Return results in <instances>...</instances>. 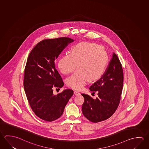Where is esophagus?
<instances>
[{
  "label": "esophagus",
  "instance_id": "obj_1",
  "mask_svg": "<svg viewBox=\"0 0 149 149\" xmlns=\"http://www.w3.org/2000/svg\"><path fill=\"white\" fill-rule=\"evenodd\" d=\"M74 94L76 96H77V95H80V93L79 92V91H74Z\"/></svg>",
  "mask_w": 149,
  "mask_h": 149
}]
</instances>
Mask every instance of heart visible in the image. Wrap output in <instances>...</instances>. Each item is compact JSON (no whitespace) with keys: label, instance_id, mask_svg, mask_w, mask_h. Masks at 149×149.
<instances>
[{"label":"heart","instance_id":"1","mask_svg":"<svg viewBox=\"0 0 149 149\" xmlns=\"http://www.w3.org/2000/svg\"><path fill=\"white\" fill-rule=\"evenodd\" d=\"M107 53L101 46L94 43L81 42L74 46L71 53H67L58 60V68L63 74L78 71L67 79V85L72 88L81 89L90 81L102 77L107 65Z\"/></svg>","mask_w":149,"mask_h":149}]
</instances>
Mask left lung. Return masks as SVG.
Returning a JSON list of instances; mask_svg holds the SVG:
<instances>
[{
    "mask_svg": "<svg viewBox=\"0 0 149 149\" xmlns=\"http://www.w3.org/2000/svg\"><path fill=\"white\" fill-rule=\"evenodd\" d=\"M123 82V68L117 55L113 53L109 65L102 77L90 86L91 91H97L95 99L82 94L84 102L82 112L88 120L96 123L110 117L120 103Z\"/></svg>",
    "mask_w": 149,
    "mask_h": 149,
    "instance_id": "left-lung-1",
    "label": "left lung"
}]
</instances>
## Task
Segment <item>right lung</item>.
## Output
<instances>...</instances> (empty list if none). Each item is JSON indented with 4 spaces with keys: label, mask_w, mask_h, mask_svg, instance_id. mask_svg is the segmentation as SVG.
Wrapping results in <instances>:
<instances>
[{
    "label": "right lung",
    "mask_w": 149,
    "mask_h": 149,
    "mask_svg": "<svg viewBox=\"0 0 149 149\" xmlns=\"http://www.w3.org/2000/svg\"><path fill=\"white\" fill-rule=\"evenodd\" d=\"M74 40L67 37L39 42L29 54L24 69V86L32 110L47 121L56 120L63 114L73 91L64 90L57 95L53 88H62L63 80L55 68V60Z\"/></svg>",
    "instance_id": "obj_1"
}]
</instances>
